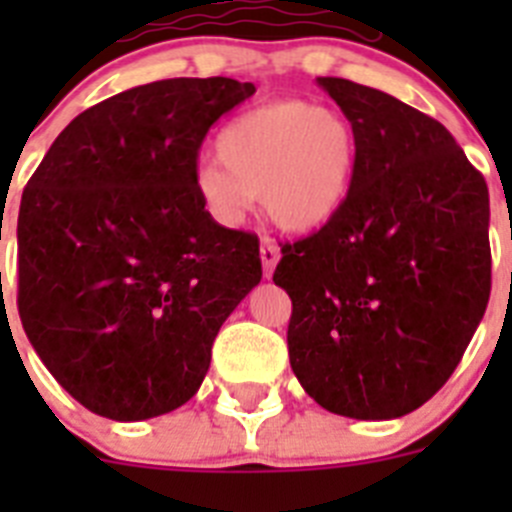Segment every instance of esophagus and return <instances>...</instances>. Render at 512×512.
<instances>
[{
	"mask_svg": "<svg viewBox=\"0 0 512 512\" xmlns=\"http://www.w3.org/2000/svg\"><path fill=\"white\" fill-rule=\"evenodd\" d=\"M259 253H261V266H264V277L271 279V274H274V266H277V261H279V246L271 241V238H261Z\"/></svg>",
	"mask_w": 512,
	"mask_h": 512,
	"instance_id": "34e87169",
	"label": "esophagus"
}]
</instances>
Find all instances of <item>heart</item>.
<instances>
[{
    "label": "heart",
    "instance_id": "obj_1",
    "mask_svg": "<svg viewBox=\"0 0 512 512\" xmlns=\"http://www.w3.org/2000/svg\"><path fill=\"white\" fill-rule=\"evenodd\" d=\"M217 161L194 171V192L220 223H238L256 197L287 233L328 225L351 189L356 135L346 117L302 99L261 104L230 120Z\"/></svg>",
    "mask_w": 512,
    "mask_h": 512
}]
</instances>
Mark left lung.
<instances>
[{
	"label": "left lung",
	"instance_id": "obj_1",
	"mask_svg": "<svg viewBox=\"0 0 512 512\" xmlns=\"http://www.w3.org/2000/svg\"><path fill=\"white\" fill-rule=\"evenodd\" d=\"M320 87L356 135L341 210L284 243L289 364L320 408L356 420L418 410L454 374L490 300V194L454 135L336 76Z\"/></svg>",
	"mask_w": 512,
	"mask_h": 512
}]
</instances>
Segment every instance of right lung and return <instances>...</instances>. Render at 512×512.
Returning <instances> with one entry per match:
<instances>
[{"mask_svg": "<svg viewBox=\"0 0 512 512\" xmlns=\"http://www.w3.org/2000/svg\"><path fill=\"white\" fill-rule=\"evenodd\" d=\"M253 92L212 76L115 94L63 128L22 192V328L102 418L192 400L217 330L261 282L259 238L217 225L194 192L207 130Z\"/></svg>", "mask_w": 512, "mask_h": 512, "instance_id": "obj_1", "label": "right lung"}]
</instances>
